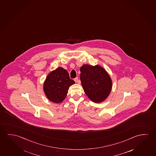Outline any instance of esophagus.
I'll list each match as a JSON object with an SVG mask.
<instances>
[{
  "mask_svg": "<svg viewBox=\"0 0 156 156\" xmlns=\"http://www.w3.org/2000/svg\"><path fill=\"white\" fill-rule=\"evenodd\" d=\"M74 80L75 81V82H76V83L77 82L78 84L80 83V82H78V77H76V78H74Z\"/></svg>",
  "mask_w": 156,
  "mask_h": 156,
  "instance_id": "esophagus-1",
  "label": "esophagus"
}]
</instances>
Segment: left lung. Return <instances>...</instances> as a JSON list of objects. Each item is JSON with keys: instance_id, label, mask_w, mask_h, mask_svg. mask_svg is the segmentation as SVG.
<instances>
[{"instance_id": "left-lung-1", "label": "left lung", "mask_w": 156, "mask_h": 156, "mask_svg": "<svg viewBox=\"0 0 156 156\" xmlns=\"http://www.w3.org/2000/svg\"><path fill=\"white\" fill-rule=\"evenodd\" d=\"M80 71L82 87L87 97L95 103L104 101L112 89L111 79L105 69L99 65L87 64L83 65Z\"/></svg>"}]
</instances>
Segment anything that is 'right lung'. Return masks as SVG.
<instances>
[{
	"label": "right lung",
	"mask_w": 156,
	"mask_h": 156,
	"mask_svg": "<svg viewBox=\"0 0 156 156\" xmlns=\"http://www.w3.org/2000/svg\"><path fill=\"white\" fill-rule=\"evenodd\" d=\"M74 83V80L70 79L66 69L58 67L46 77L44 84V91L50 101L59 103L64 101L69 87Z\"/></svg>",
	"instance_id": "right-lung-1"
}]
</instances>
